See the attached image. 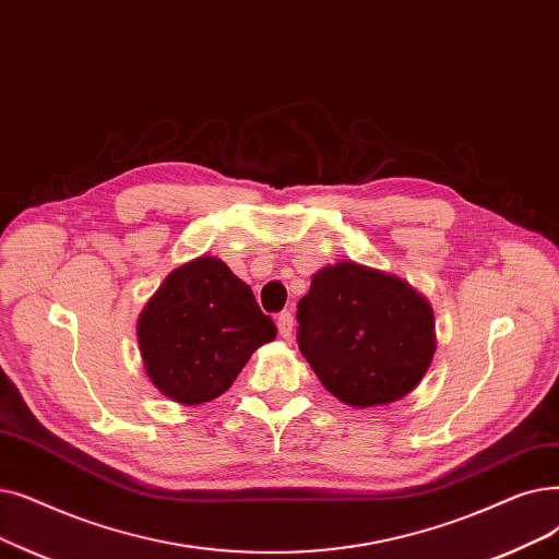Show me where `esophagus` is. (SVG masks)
Returning <instances> with one entry per match:
<instances>
[{
  "label": "esophagus",
  "instance_id": "esophagus-1",
  "mask_svg": "<svg viewBox=\"0 0 559 559\" xmlns=\"http://www.w3.org/2000/svg\"><path fill=\"white\" fill-rule=\"evenodd\" d=\"M276 324H278V333L283 335V337H289L293 335V329H295V318H293V312H287V310H283L278 318H276Z\"/></svg>",
  "mask_w": 559,
  "mask_h": 559
}]
</instances>
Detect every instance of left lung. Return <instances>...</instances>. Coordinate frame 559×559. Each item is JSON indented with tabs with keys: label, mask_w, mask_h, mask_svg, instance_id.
Masks as SVG:
<instances>
[{
	"label": "left lung",
	"mask_w": 559,
	"mask_h": 559,
	"mask_svg": "<svg viewBox=\"0 0 559 559\" xmlns=\"http://www.w3.org/2000/svg\"><path fill=\"white\" fill-rule=\"evenodd\" d=\"M297 308L301 354L326 391L349 406L397 402L431 366L433 310L400 276L335 262L312 276Z\"/></svg>",
	"instance_id": "1"
}]
</instances>
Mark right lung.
<instances>
[{"label":"right lung","mask_w":559,"mask_h":559,"mask_svg":"<svg viewBox=\"0 0 559 559\" xmlns=\"http://www.w3.org/2000/svg\"><path fill=\"white\" fill-rule=\"evenodd\" d=\"M143 368L157 391L185 406L226 393L251 354L276 337L251 287L212 255L164 278L136 322Z\"/></svg>","instance_id":"1"}]
</instances>
